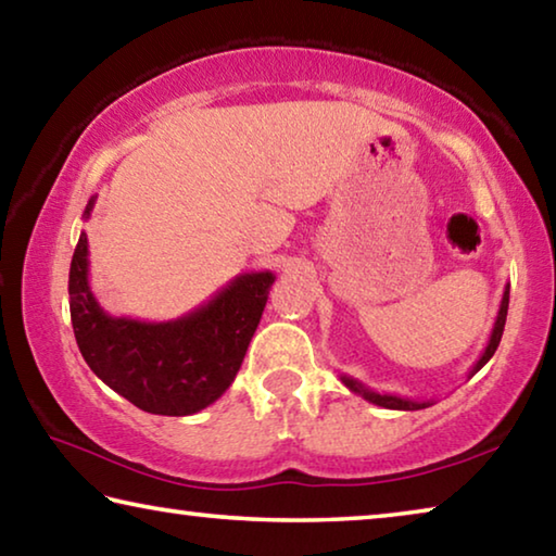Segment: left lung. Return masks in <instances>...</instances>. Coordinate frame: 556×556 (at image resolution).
Instances as JSON below:
<instances>
[{
  "label": "left lung",
  "instance_id": "1",
  "mask_svg": "<svg viewBox=\"0 0 556 556\" xmlns=\"http://www.w3.org/2000/svg\"><path fill=\"white\" fill-rule=\"evenodd\" d=\"M507 304H510V285L505 287L503 291V301H501V308H497V316H495V324H493V331H491V338H488V345L485 351L481 353V357H478L473 368H470L468 378H473V375L483 368V365L491 361L493 353L497 351V343H501L503 338V328H505V318H507ZM341 382L345 384L348 390L361 394L363 400H368L372 404H378V407H384V409H425V407H431L434 404V400H409V397H400V394H388V392H375L370 388H365V384L361 380L351 378V375H341Z\"/></svg>",
  "mask_w": 556,
  "mask_h": 556
}]
</instances>
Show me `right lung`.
<instances>
[{"label":"right lung","instance_id":"right-lung-1","mask_svg":"<svg viewBox=\"0 0 556 556\" xmlns=\"http://www.w3.org/2000/svg\"><path fill=\"white\" fill-rule=\"evenodd\" d=\"M98 195L86 205L90 218ZM88 235L75 244L68 294L75 341L90 370L135 407L186 417L230 388L265 312L275 275L244 271L186 316L139 321L110 316L90 289Z\"/></svg>","mask_w":556,"mask_h":556}]
</instances>
